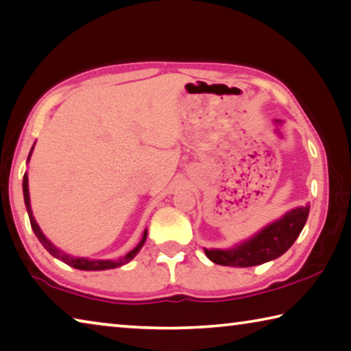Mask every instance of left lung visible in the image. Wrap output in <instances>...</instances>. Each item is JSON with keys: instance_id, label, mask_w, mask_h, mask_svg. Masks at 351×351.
I'll return each mask as SVG.
<instances>
[{"instance_id": "1", "label": "left lung", "mask_w": 351, "mask_h": 351, "mask_svg": "<svg viewBox=\"0 0 351 351\" xmlns=\"http://www.w3.org/2000/svg\"><path fill=\"white\" fill-rule=\"evenodd\" d=\"M279 124L281 121L276 119ZM310 206H302L290 210L281 219L271 222L264 227L252 239L241 242L237 247L228 250H204L207 258L215 264L228 267H253L271 259H276L284 254L296 241L299 233L307 222Z\"/></svg>"}]
</instances>
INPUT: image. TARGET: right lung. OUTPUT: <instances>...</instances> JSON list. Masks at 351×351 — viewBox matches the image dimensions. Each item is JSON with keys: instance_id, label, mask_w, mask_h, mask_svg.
<instances>
[{"instance_id": "add662e5", "label": "right lung", "mask_w": 351, "mask_h": 351, "mask_svg": "<svg viewBox=\"0 0 351 351\" xmlns=\"http://www.w3.org/2000/svg\"><path fill=\"white\" fill-rule=\"evenodd\" d=\"M32 150H34V147H32ZM30 150V154H32ZM30 154H29V158H30ZM27 158V161H29ZM23 193H24V204H25V208H27V213H29V219H30V226L32 228H34V232L36 234V238L40 239L41 244L44 245V248L52 254V256H55L56 259L62 261V263H66L67 265L73 267V269H78V270H109V269H117V267H121L129 263V261H132L133 258L136 256L138 252L141 250V247L144 245L145 239H147V230H144V234L141 241H139V244L133 248L132 252H129L125 254V256L119 258L117 261H112V259H86V258H73L70 256V254L61 252L60 248H56L52 242H50L46 237H44V233L41 232L40 226L36 224V221L34 218V213H32V208H30V197H29V180H27V173L24 175L23 178Z\"/></svg>"}]
</instances>
